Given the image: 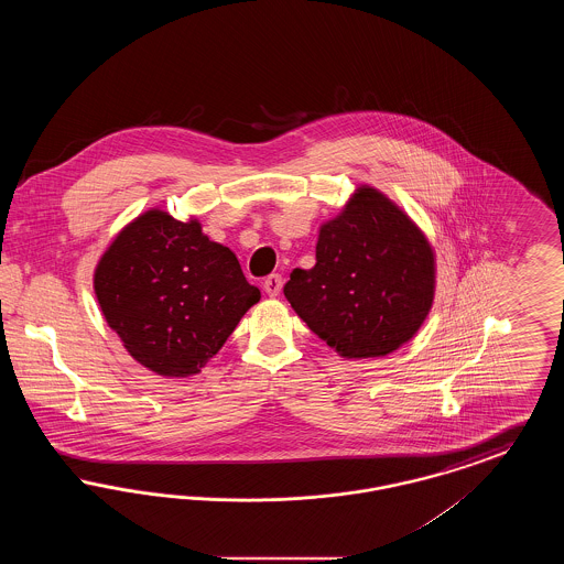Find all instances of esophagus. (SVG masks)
Listing matches in <instances>:
<instances>
[{
    "label": "esophagus",
    "mask_w": 564,
    "mask_h": 564,
    "mask_svg": "<svg viewBox=\"0 0 564 564\" xmlns=\"http://www.w3.org/2000/svg\"><path fill=\"white\" fill-rule=\"evenodd\" d=\"M283 290V276L281 274H269L264 279V292L269 295H279Z\"/></svg>",
    "instance_id": "esophagus-1"
}]
</instances>
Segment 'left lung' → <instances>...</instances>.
<instances>
[{"label":"left lung","mask_w":564,"mask_h":564,"mask_svg":"<svg viewBox=\"0 0 564 564\" xmlns=\"http://www.w3.org/2000/svg\"><path fill=\"white\" fill-rule=\"evenodd\" d=\"M433 251L412 219L375 188H359L323 224L317 264L283 288L297 317L347 359L400 349L430 315Z\"/></svg>","instance_id":"8db88e82"}]
</instances>
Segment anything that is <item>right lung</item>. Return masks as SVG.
<instances>
[{"instance_id":"1","label":"right lung","mask_w":564,"mask_h":564,"mask_svg":"<svg viewBox=\"0 0 564 564\" xmlns=\"http://www.w3.org/2000/svg\"><path fill=\"white\" fill-rule=\"evenodd\" d=\"M95 294L127 350L161 376L200 372L260 300L228 247L209 241L196 219L159 209L109 245Z\"/></svg>"}]
</instances>
